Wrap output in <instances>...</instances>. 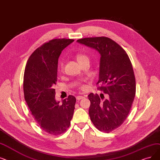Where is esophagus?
<instances>
[{
    "mask_svg": "<svg viewBox=\"0 0 160 160\" xmlns=\"http://www.w3.org/2000/svg\"><path fill=\"white\" fill-rule=\"evenodd\" d=\"M84 98H85V97H83V96H78V97H76L77 100H81V99Z\"/></svg>",
    "mask_w": 160,
    "mask_h": 160,
    "instance_id": "obj_1",
    "label": "esophagus"
}]
</instances>
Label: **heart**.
I'll use <instances>...</instances> for the list:
<instances>
[{
	"label": "heart",
	"instance_id": "heart-1",
	"mask_svg": "<svg viewBox=\"0 0 160 160\" xmlns=\"http://www.w3.org/2000/svg\"><path fill=\"white\" fill-rule=\"evenodd\" d=\"M75 58H76L77 60H78V62L79 63L82 62V61L85 60H88V56L86 54H82V53H77L76 55H75ZM59 67H60V70L63 69V63H62V62L60 63ZM81 88L82 89V90H84V89L86 88V86L85 85H82V86L81 87Z\"/></svg>",
	"mask_w": 160,
	"mask_h": 160
}]
</instances>
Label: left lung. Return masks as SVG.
<instances>
[{
    "label": "left lung",
    "mask_w": 160,
    "mask_h": 160,
    "mask_svg": "<svg viewBox=\"0 0 160 160\" xmlns=\"http://www.w3.org/2000/svg\"><path fill=\"white\" fill-rule=\"evenodd\" d=\"M97 50L100 54L98 89L106 98L91 93L89 116L102 132H110L120 127L129 113L136 93L132 63L125 50L106 37H88L77 41Z\"/></svg>",
    "instance_id": "1"
}]
</instances>
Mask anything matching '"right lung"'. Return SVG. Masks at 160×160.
<instances>
[{
  "label": "right lung",
  "instance_id": "add662e5",
  "mask_svg": "<svg viewBox=\"0 0 160 160\" xmlns=\"http://www.w3.org/2000/svg\"><path fill=\"white\" fill-rule=\"evenodd\" d=\"M73 39L50 40L37 48L29 58L23 76L24 98L32 116L45 132H64L70 125L76 98L72 95L59 104L55 99L58 62L62 51Z\"/></svg>",
  "mask_w": 160,
  "mask_h": 160
}]
</instances>
